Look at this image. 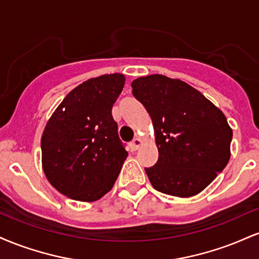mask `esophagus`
Returning <instances> with one entry per match:
<instances>
[{
	"mask_svg": "<svg viewBox=\"0 0 259 259\" xmlns=\"http://www.w3.org/2000/svg\"><path fill=\"white\" fill-rule=\"evenodd\" d=\"M140 145H141V139H140V138H135L132 141V147H133L134 151L138 150V148L140 147Z\"/></svg>",
	"mask_w": 259,
	"mask_h": 259,
	"instance_id": "esophagus-1",
	"label": "esophagus"
}]
</instances>
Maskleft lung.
<instances>
[{
    "mask_svg": "<svg viewBox=\"0 0 259 259\" xmlns=\"http://www.w3.org/2000/svg\"><path fill=\"white\" fill-rule=\"evenodd\" d=\"M132 88L156 134L158 160L145 168L152 186L178 197L201 192L230 158L233 132L225 115L179 79L154 74L134 80Z\"/></svg>",
    "mask_w": 259,
    "mask_h": 259,
    "instance_id": "8db88e82",
    "label": "left lung"
}]
</instances>
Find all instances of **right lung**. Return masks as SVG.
<instances>
[{"label":"right lung","mask_w":259,"mask_h":259,"mask_svg":"<svg viewBox=\"0 0 259 259\" xmlns=\"http://www.w3.org/2000/svg\"><path fill=\"white\" fill-rule=\"evenodd\" d=\"M123 74L89 79L72 90L47 121L42 167L61 194L96 201L114 185L127 152L112 107L124 88Z\"/></svg>","instance_id":"1"}]
</instances>
